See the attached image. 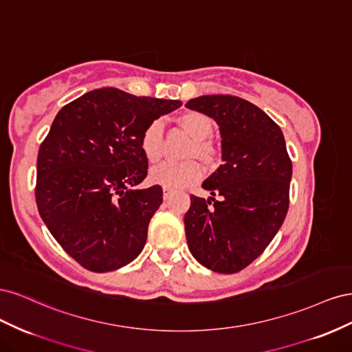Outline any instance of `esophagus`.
Returning <instances> with one entry per match:
<instances>
[{
    "instance_id": "esophagus-1",
    "label": "esophagus",
    "mask_w": 352,
    "mask_h": 352,
    "mask_svg": "<svg viewBox=\"0 0 352 352\" xmlns=\"http://www.w3.org/2000/svg\"><path fill=\"white\" fill-rule=\"evenodd\" d=\"M172 194H173V190H172V189L163 188V198H164V199H168L170 197H172Z\"/></svg>"
}]
</instances>
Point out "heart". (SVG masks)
<instances>
[{"label":"heart","instance_id":"heart-1","mask_svg":"<svg viewBox=\"0 0 352 352\" xmlns=\"http://www.w3.org/2000/svg\"><path fill=\"white\" fill-rule=\"evenodd\" d=\"M177 123L182 129L194 138L185 154L186 162L162 163L151 168L150 180L155 185L168 189H180L194 185L204 176V168L192 158H199L208 166L217 160V150L208 136L214 131V122L210 116L201 111H186L177 117ZM163 131L164 124L160 119L151 120L145 126L140 138V148L144 157L150 163H157L163 154Z\"/></svg>","mask_w":352,"mask_h":352}]
</instances>
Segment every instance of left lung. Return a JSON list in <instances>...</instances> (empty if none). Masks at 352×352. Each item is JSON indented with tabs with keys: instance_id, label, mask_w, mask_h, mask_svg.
<instances>
[{
	"instance_id": "8db88e82",
	"label": "left lung",
	"mask_w": 352,
	"mask_h": 352,
	"mask_svg": "<svg viewBox=\"0 0 352 352\" xmlns=\"http://www.w3.org/2000/svg\"><path fill=\"white\" fill-rule=\"evenodd\" d=\"M186 107L214 119L223 164L190 195L188 248L217 273H238L267 248L289 208L292 162L280 127L257 105L233 95H202Z\"/></svg>"
}]
</instances>
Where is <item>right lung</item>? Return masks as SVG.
Listing matches in <instances>:
<instances>
[{
	"mask_svg": "<svg viewBox=\"0 0 352 352\" xmlns=\"http://www.w3.org/2000/svg\"><path fill=\"white\" fill-rule=\"evenodd\" d=\"M180 105L102 88L56 116L39 146L35 198L51 235L82 267L113 272L144 250L163 189L136 188L148 173L140 138Z\"/></svg>",
	"mask_w": 352,
	"mask_h": 352,
	"instance_id": "add662e5",
	"label": "right lung"
}]
</instances>
